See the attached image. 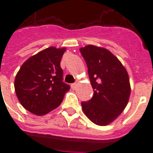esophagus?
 <instances>
[{
	"mask_svg": "<svg viewBox=\"0 0 153 153\" xmlns=\"http://www.w3.org/2000/svg\"><path fill=\"white\" fill-rule=\"evenodd\" d=\"M77 86H78V84H77V83H73V84H71V88H72V89L73 90L76 89Z\"/></svg>",
	"mask_w": 153,
	"mask_h": 153,
	"instance_id": "obj_1",
	"label": "esophagus"
}]
</instances>
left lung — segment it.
<instances>
[{
  "label": "left lung",
  "instance_id": "1",
  "mask_svg": "<svg viewBox=\"0 0 153 153\" xmlns=\"http://www.w3.org/2000/svg\"><path fill=\"white\" fill-rule=\"evenodd\" d=\"M79 51L94 91L92 99L82 102V109L93 123L106 126L128 104L131 93L128 72L118 58L104 47L88 45Z\"/></svg>",
  "mask_w": 153,
  "mask_h": 153
}]
</instances>
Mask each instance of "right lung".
Returning a JSON list of instances; mask_svg holds the SVG:
<instances>
[{
	"instance_id": "obj_1",
	"label": "right lung",
	"mask_w": 153,
	"mask_h": 153,
	"mask_svg": "<svg viewBox=\"0 0 153 153\" xmlns=\"http://www.w3.org/2000/svg\"><path fill=\"white\" fill-rule=\"evenodd\" d=\"M65 47H50L29 57L15 79L19 102L36 115H47L60 106L70 87L62 82L60 60Z\"/></svg>"
}]
</instances>
